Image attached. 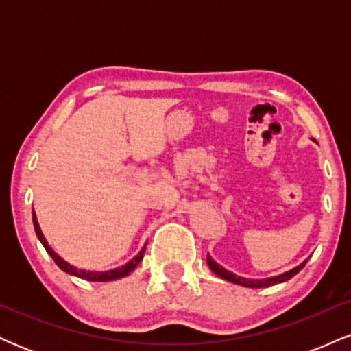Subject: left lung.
<instances>
[{
	"instance_id": "1",
	"label": "left lung",
	"mask_w": 351,
	"mask_h": 351,
	"mask_svg": "<svg viewBox=\"0 0 351 351\" xmlns=\"http://www.w3.org/2000/svg\"><path fill=\"white\" fill-rule=\"evenodd\" d=\"M206 261H208V265L209 269H211L213 272L216 274L217 277H221V279L228 280V282H232V284H237V285H244V287H251V289H261V287H271V285H276V284H280V282H285L289 279H292L295 274H299L302 269H304V265L307 261H304V263L297 265V267L291 269V271L287 272H282L279 276H272V277H265V279H247V277H241V276H236L234 272L228 271V269H224L223 265L217 264L215 259H213L211 256H206Z\"/></svg>"
}]
</instances>
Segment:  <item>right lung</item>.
I'll return each instance as SVG.
<instances>
[{
    "label": "right lung",
    "mask_w": 351,
    "mask_h": 351,
    "mask_svg": "<svg viewBox=\"0 0 351 351\" xmlns=\"http://www.w3.org/2000/svg\"><path fill=\"white\" fill-rule=\"evenodd\" d=\"M33 224H34V231H36V236H38V239L41 241V244L44 245V249H46L47 254L54 259V263L59 265L60 271L71 274V276H75L79 277V279H84V280H90V282H110V280H117V279H122V277L128 276L132 271H135L136 265L140 264V261L143 259V254H145V249H147V243L142 247V251H140L134 259L128 261L125 265H120V267L117 269H110V271H104V272H95V271H86V269H79L75 267V265H72L67 263L66 259H62V257L59 256L58 252L54 251V249L51 247L49 243H47V239L44 237L43 231H41V226H39L38 223V217H36V213L33 211Z\"/></svg>",
    "instance_id": "1"
}]
</instances>
